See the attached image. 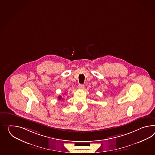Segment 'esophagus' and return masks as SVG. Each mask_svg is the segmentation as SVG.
I'll return each mask as SVG.
<instances>
[{"label":"esophagus","mask_w":155,"mask_h":155,"mask_svg":"<svg viewBox=\"0 0 155 155\" xmlns=\"http://www.w3.org/2000/svg\"><path fill=\"white\" fill-rule=\"evenodd\" d=\"M84 88V85L82 84H79L78 86V88L79 89H83Z\"/></svg>","instance_id":"esophagus-1"}]
</instances>
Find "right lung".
Instances as JSON below:
<instances>
[{
  "label": "right lung",
  "instance_id": "1",
  "mask_svg": "<svg viewBox=\"0 0 155 155\" xmlns=\"http://www.w3.org/2000/svg\"><path fill=\"white\" fill-rule=\"evenodd\" d=\"M58 98L59 100H61V98H62V97H61V96H59Z\"/></svg>",
  "mask_w": 155,
  "mask_h": 155
}]
</instances>
